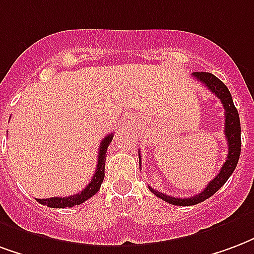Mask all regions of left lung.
I'll use <instances>...</instances> for the list:
<instances>
[{
    "instance_id": "obj_1",
    "label": "left lung",
    "mask_w": 254,
    "mask_h": 254,
    "mask_svg": "<svg viewBox=\"0 0 254 254\" xmlns=\"http://www.w3.org/2000/svg\"><path fill=\"white\" fill-rule=\"evenodd\" d=\"M192 76L199 82H202L222 102L223 109H225V136H226L229 152H227L226 161L222 165L221 171L218 172L217 176L208 183L207 187L203 191H200L199 194L194 195L191 198L170 196V195L159 192V191L149 187V190L156 196H159L165 202L175 204V206H192V204H198L206 200L207 198H210V196H213L218 190L226 183L227 179L230 178V175L233 174V171L236 170L238 159H240V153H241V124H240L237 109L233 103L232 94L226 87V84L223 83L222 80L218 79L215 75L210 74V72L198 71V72H192ZM140 163H141V156H140Z\"/></svg>"
}]
</instances>
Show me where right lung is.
<instances>
[{"instance_id": "right-lung-1", "label": "right lung", "mask_w": 254, "mask_h": 254, "mask_svg": "<svg viewBox=\"0 0 254 254\" xmlns=\"http://www.w3.org/2000/svg\"><path fill=\"white\" fill-rule=\"evenodd\" d=\"M113 140V133L112 134H108L105 137L101 142L98 149V164H97V168H95V172H94V176L91 182L86 189H83L80 192L75 195H71V196H64V198H58V196H54V198L48 199H37V202L44 206H48V207L54 208H64V207H72V206H76V204H80L86 202L87 199H90L93 195H95L101 189V185H102L103 178H105V160H106V152H108L109 144L112 142Z\"/></svg>"}]
</instances>
